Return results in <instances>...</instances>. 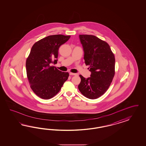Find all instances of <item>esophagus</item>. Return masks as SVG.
I'll return each instance as SVG.
<instances>
[{
	"instance_id": "34e87169",
	"label": "esophagus",
	"mask_w": 146,
	"mask_h": 146,
	"mask_svg": "<svg viewBox=\"0 0 146 146\" xmlns=\"http://www.w3.org/2000/svg\"><path fill=\"white\" fill-rule=\"evenodd\" d=\"M70 75H78V74L76 73H70Z\"/></svg>"
}]
</instances>
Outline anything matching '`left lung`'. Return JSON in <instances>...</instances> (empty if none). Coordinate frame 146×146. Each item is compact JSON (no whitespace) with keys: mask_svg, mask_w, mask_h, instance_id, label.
Wrapping results in <instances>:
<instances>
[{"mask_svg":"<svg viewBox=\"0 0 146 146\" xmlns=\"http://www.w3.org/2000/svg\"><path fill=\"white\" fill-rule=\"evenodd\" d=\"M84 51V62L89 66L90 77L80 75V92L89 99L101 96L110 86L115 74V58L109 45L96 36L80 35Z\"/></svg>","mask_w":146,"mask_h":146,"instance_id":"left-lung-1","label":"left lung"}]
</instances>
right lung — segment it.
<instances>
[{
  "mask_svg": "<svg viewBox=\"0 0 146 146\" xmlns=\"http://www.w3.org/2000/svg\"><path fill=\"white\" fill-rule=\"evenodd\" d=\"M71 36H48L36 42L27 58V75L30 86L37 96L48 100L57 94L69 73L58 70L51 64L57 63L58 50Z\"/></svg>",
  "mask_w": 146,
  "mask_h": 146,
  "instance_id": "1",
  "label": "right lung"
}]
</instances>
